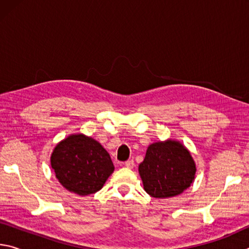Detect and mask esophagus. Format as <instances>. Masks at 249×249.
Wrapping results in <instances>:
<instances>
[{
    "instance_id": "34e87169",
    "label": "esophagus",
    "mask_w": 249,
    "mask_h": 249,
    "mask_svg": "<svg viewBox=\"0 0 249 249\" xmlns=\"http://www.w3.org/2000/svg\"><path fill=\"white\" fill-rule=\"evenodd\" d=\"M124 166L126 168H129V169H132L134 167V160H127V161L124 162Z\"/></svg>"
}]
</instances>
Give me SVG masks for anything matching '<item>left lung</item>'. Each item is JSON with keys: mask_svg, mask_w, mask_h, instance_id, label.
I'll return each instance as SVG.
<instances>
[{"mask_svg": "<svg viewBox=\"0 0 249 249\" xmlns=\"http://www.w3.org/2000/svg\"><path fill=\"white\" fill-rule=\"evenodd\" d=\"M145 191L156 199L177 196L190 187L196 167L182 142L168 138L150 144L138 166Z\"/></svg>", "mask_w": 249, "mask_h": 249, "instance_id": "1", "label": "left lung"}]
</instances>
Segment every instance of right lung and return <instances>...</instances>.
Returning a JSON list of instances; mask_svg holds the SVG:
<instances>
[{
  "label": "right lung",
  "instance_id": "add662e5",
  "mask_svg": "<svg viewBox=\"0 0 249 249\" xmlns=\"http://www.w3.org/2000/svg\"><path fill=\"white\" fill-rule=\"evenodd\" d=\"M57 180L69 192L89 196L103 188L114 171L109 154L98 141L84 134H70L50 156Z\"/></svg>",
  "mask_w": 249,
  "mask_h": 249
}]
</instances>
